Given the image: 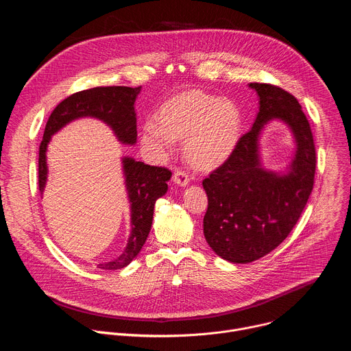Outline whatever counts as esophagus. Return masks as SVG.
Segmentation results:
<instances>
[{"instance_id":"esophagus-1","label":"esophagus","mask_w":351,"mask_h":351,"mask_svg":"<svg viewBox=\"0 0 351 351\" xmlns=\"http://www.w3.org/2000/svg\"><path fill=\"white\" fill-rule=\"evenodd\" d=\"M173 182L176 183V184H179V186H186V184H189V175L184 172V171H182V169H176L175 172H173Z\"/></svg>"}]
</instances>
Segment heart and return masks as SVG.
Masks as SVG:
<instances>
[{
    "mask_svg": "<svg viewBox=\"0 0 351 351\" xmlns=\"http://www.w3.org/2000/svg\"><path fill=\"white\" fill-rule=\"evenodd\" d=\"M241 117L237 107L203 91L180 94L143 126V143L156 157L169 153L176 138L184 140L187 160L199 169L222 164L239 140Z\"/></svg>",
    "mask_w": 351,
    "mask_h": 351,
    "instance_id": "b5f03b06",
    "label": "heart"
}]
</instances>
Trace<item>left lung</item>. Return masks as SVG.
<instances>
[{
  "instance_id": "left-lung-1",
  "label": "left lung",
  "mask_w": 351,
  "mask_h": 351,
  "mask_svg": "<svg viewBox=\"0 0 351 351\" xmlns=\"http://www.w3.org/2000/svg\"><path fill=\"white\" fill-rule=\"evenodd\" d=\"M248 86L260 97L254 125L203 180L208 197L206 240L221 258L234 264L267 256L289 236L308 202L317 167L311 126L295 97L268 83ZM274 119L291 128L298 144L285 176L264 170L258 156L261 130Z\"/></svg>"
}]
</instances>
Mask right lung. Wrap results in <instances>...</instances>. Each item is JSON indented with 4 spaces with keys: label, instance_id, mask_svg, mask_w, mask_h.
Returning <instances> with one entry per match:
<instances>
[{
    "label": "right lung",
    "instance_id": "obj_1",
    "mask_svg": "<svg viewBox=\"0 0 351 351\" xmlns=\"http://www.w3.org/2000/svg\"><path fill=\"white\" fill-rule=\"evenodd\" d=\"M141 87L108 86L77 91L61 101L49 115L38 148V189L43 193L47 182L45 152L51 136L73 119L91 117L112 128L119 141L134 144L137 138L134 101ZM123 173L130 202L132 233L125 252L114 261L99 264L103 269H121L140 253L152 229L156 202L168 190L172 172L162 167H152L133 158H123Z\"/></svg>",
    "mask_w": 351,
    "mask_h": 351
}]
</instances>
